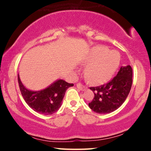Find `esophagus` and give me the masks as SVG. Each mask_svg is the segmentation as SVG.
I'll return each instance as SVG.
<instances>
[{"instance_id": "obj_1", "label": "esophagus", "mask_w": 151, "mask_h": 151, "mask_svg": "<svg viewBox=\"0 0 151 151\" xmlns=\"http://www.w3.org/2000/svg\"><path fill=\"white\" fill-rule=\"evenodd\" d=\"M77 87L79 88V89L82 90V91H84V90L86 89L85 86H84V85H82V84H80V83H78L77 84Z\"/></svg>"}]
</instances>
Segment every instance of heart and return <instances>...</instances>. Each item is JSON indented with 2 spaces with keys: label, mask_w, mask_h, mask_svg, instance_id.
Masks as SVG:
<instances>
[{
  "label": "heart",
  "mask_w": 151,
  "mask_h": 151,
  "mask_svg": "<svg viewBox=\"0 0 151 151\" xmlns=\"http://www.w3.org/2000/svg\"><path fill=\"white\" fill-rule=\"evenodd\" d=\"M120 62V55L117 51H109L104 46L94 47L84 60L86 64L85 76L93 83H103L110 79Z\"/></svg>",
  "instance_id": "1"
}]
</instances>
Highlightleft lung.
<instances>
[{
	"mask_svg": "<svg viewBox=\"0 0 151 151\" xmlns=\"http://www.w3.org/2000/svg\"><path fill=\"white\" fill-rule=\"evenodd\" d=\"M133 82V70L130 65L121 67L110 82L103 85L90 87L94 98L88 106L97 113L106 114L113 112L124 102L131 91Z\"/></svg>",
	"mask_w": 151,
	"mask_h": 151,
	"instance_id": "1",
	"label": "left lung"
}]
</instances>
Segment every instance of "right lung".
<instances>
[{
    "label": "right lung",
    "mask_w": 151,
    "mask_h": 151,
    "mask_svg": "<svg viewBox=\"0 0 151 151\" xmlns=\"http://www.w3.org/2000/svg\"><path fill=\"white\" fill-rule=\"evenodd\" d=\"M18 81L20 90L24 100L33 110L40 114L51 115L58 110L62 105L65 92L73 84H70L63 80H58L45 89L30 91L20 81L19 74Z\"/></svg>",
    "instance_id": "right-lung-1"
}]
</instances>
